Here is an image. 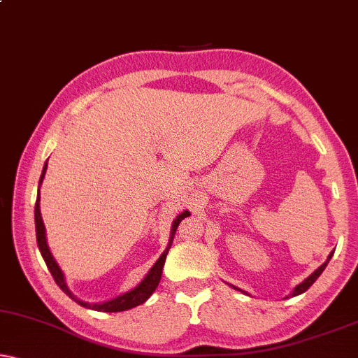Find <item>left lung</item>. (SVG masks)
Segmentation results:
<instances>
[{
	"instance_id": "8db88e82",
	"label": "left lung",
	"mask_w": 358,
	"mask_h": 358,
	"mask_svg": "<svg viewBox=\"0 0 358 358\" xmlns=\"http://www.w3.org/2000/svg\"><path fill=\"white\" fill-rule=\"evenodd\" d=\"M332 254H334V252H331V255H329V259H327L326 262H324V264H322L321 266H319V268H317L316 271H314V273H311V275H309V276H308V278H306V280H304V282H303V283H299V285H298V287L293 289L292 296H298V294H301V293H304V292H306V289H308L309 287H311V285H313L314 282H316V280L319 278V275H321V273H322V271H324V268H326V266H327V264H329V260H331V257H332Z\"/></svg>"
}]
</instances>
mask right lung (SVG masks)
Returning a JSON list of instances; mask_svg holds the SVG:
<instances>
[{
  "label": "right lung",
  "instance_id": "1",
  "mask_svg": "<svg viewBox=\"0 0 358 358\" xmlns=\"http://www.w3.org/2000/svg\"><path fill=\"white\" fill-rule=\"evenodd\" d=\"M45 170H47V164L44 165V170H42V175H41V180L39 183H42V180H44V175H45ZM39 201H41V194H37V201H36V209H34V214H36V236H37V245H39V250L42 254V259L45 260V265L49 271L54 276L55 283L59 285L62 292L65 294H69V296L73 299L80 304V306L83 308H90V309H94V311H104V313H119V311H127V309L131 308H136L139 306V304L145 303L147 299L150 298V294L155 292V288L159 287L160 283V278H162V270H164V264H165V259H166V254H169V249L171 245V241H173V236H175V231L176 227H178V224L183 221L185 217L189 216L188 211H185L180 214V216H176V219L173 221V226H171V237H170V244L166 247V250L164 254L160 255V259L155 262V265L152 266L149 275L145 276L144 280L139 283V287H136L134 289H131V292L121 294V296L114 298V299H109L106 303H96V304H90V303H83L80 301V299H76L71 292L66 287L65 283V278H64V273H62L60 266L57 265V262L54 260V257H52L49 247H47V239H45V227H44V222H42V216H41V208H39Z\"/></svg>",
  "mask_w": 358,
  "mask_h": 358
}]
</instances>
